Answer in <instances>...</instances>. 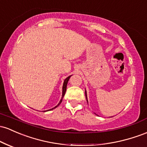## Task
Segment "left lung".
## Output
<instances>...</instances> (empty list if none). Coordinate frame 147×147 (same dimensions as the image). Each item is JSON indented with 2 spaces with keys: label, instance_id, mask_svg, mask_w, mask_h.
I'll use <instances>...</instances> for the list:
<instances>
[{
  "label": "left lung",
  "instance_id": "obj_1",
  "mask_svg": "<svg viewBox=\"0 0 147 147\" xmlns=\"http://www.w3.org/2000/svg\"><path fill=\"white\" fill-rule=\"evenodd\" d=\"M85 95H86V100L87 102H88V100H87V95H86V91H85Z\"/></svg>",
  "mask_w": 147,
  "mask_h": 147
}]
</instances>
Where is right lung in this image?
Returning a JSON list of instances; mask_svg holds the SVG:
<instances>
[{
    "mask_svg": "<svg viewBox=\"0 0 147 147\" xmlns=\"http://www.w3.org/2000/svg\"><path fill=\"white\" fill-rule=\"evenodd\" d=\"M72 76V75H70V76H69V77H67V78L65 79V80H64V82H63V91H62V97H61V100H60V102H59V104L57 105L56 106V107H54V108H52V109H49V110H51V109H55L56 107H57L59 105L61 104V102H62V100H63V96H65V91H66V88H67V82H68V80H69V79H70V77ZM49 110H47V111H49Z\"/></svg>",
    "mask_w": 147,
    "mask_h": 147,
    "instance_id": "right-lung-1",
    "label": "right lung"
}]
</instances>
